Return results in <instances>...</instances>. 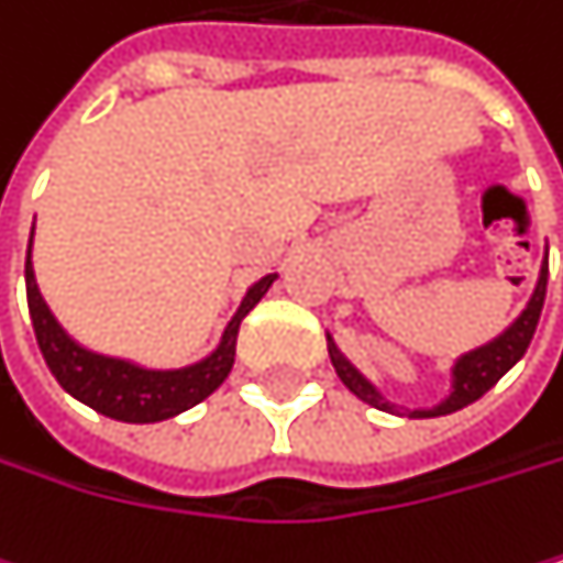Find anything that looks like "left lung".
I'll return each mask as SVG.
<instances>
[{
    "instance_id": "obj_1",
    "label": "left lung",
    "mask_w": 563,
    "mask_h": 563,
    "mask_svg": "<svg viewBox=\"0 0 563 563\" xmlns=\"http://www.w3.org/2000/svg\"><path fill=\"white\" fill-rule=\"evenodd\" d=\"M544 294H548V263L541 266V279H538V287H534V297H531L528 310L510 323V330H504V333H500L497 340H490L487 346L471 350V353H464V356L457 360L451 397H448L444 404H437L433 410H407V417H444V413H454V410H461V407L481 400V397H484V394H487V390L517 364V360L528 353V346H531V340H534V330H538V320H541ZM327 350H330V364H333L336 377L346 384L350 394H356L360 400L371 404V407H377V410L400 413V407L390 404V400H384L380 390L350 364V360L336 350V343H333L330 336H327Z\"/></svg>"
}]
</instances>
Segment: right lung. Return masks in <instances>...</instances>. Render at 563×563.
<instances>
[{"label":"right lung","instance_id":"right-lung-1","mask_svg":"<svg viewBox=\"0 0 563 563\" xmlns=\"http://www.w3.org/2000/svg\"><path fill=\"white\" fill-rule=\"evenodd\" d=\"M29 253H32V240L25 250V297H29L35 343L46 356V367L53 371V377L59 380V387L66 394H73L76 400L89 404L92 410H99L112 420H123V423H156V420H166V417H176V413L196 407L199 400H207L233 371L236 333H240L243 317L260 303V297L276 279L269 273L260 279V284L250 287L236 317L223 330L220 346L207 360H199V364L183 367V371H146V367L130 364V360L102 356V353L79 346L56 323L43 294H38Z\"/></svg>","mask_w":563,"mask_h":563}]
</instances>
